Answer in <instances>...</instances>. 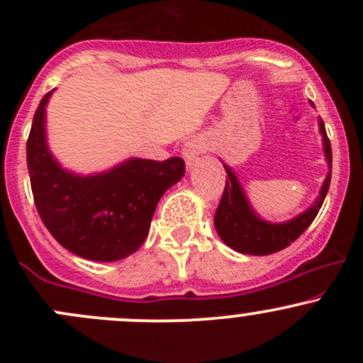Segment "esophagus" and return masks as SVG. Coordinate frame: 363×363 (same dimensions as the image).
<instances>
[{
    "instance_id": "34e87169",
    "label": "esophagus",
    "mask_w": 363,
    "mask_h": 363,
    "mask_svg": "<svg viewBox=\"0 0 363 363\" xmlns=\"http://www.w3.org/2000/svg\"><path fill=\"white\" fill-rule=\"evenodd\" d=\"M203 149H205L203 138L195 137V138H189V140L186 142L184 147H182V158L186 160V164H188V168H191L193 164H195L196 158L202 155Z\"/></svg>"
}]
</instances>
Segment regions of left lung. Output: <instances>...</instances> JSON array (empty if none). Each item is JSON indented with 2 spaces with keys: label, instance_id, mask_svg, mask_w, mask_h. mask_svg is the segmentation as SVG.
Segmentation results:
<instances>
[{
  "label": "left lung",
  "instance_id": "obj_1",
  "mask_svg": "<svg viewBox=\"0 0 363 363\" xmlns=\"http://www.w3.org/2000/svg\"><path fill=\"white\" fill-rule=\"evenodd\" d=\"M318 126H320L321 140H323V152L328 164V174L320 189V196L314 200V203L303 212H300L298 216H295L294 219H290V221L272 223L259 218L255 212V208L251 207L246 191L240 186V181L235 175V172L228 164L223 163L226 174H228V179H226L221 202L216 208L214 226L218 235L221 237V240L226 246L232 247L233 251L242 252V255H272V252H277L290 246L294 240L298 239L306 232L307 226L313 223L318 211L323 205L332 177L330 140L327 137L321 117L318 119Z\"/></svg>",
  "mask_w": 363,
  "mask_h": 363
}]
</instances>
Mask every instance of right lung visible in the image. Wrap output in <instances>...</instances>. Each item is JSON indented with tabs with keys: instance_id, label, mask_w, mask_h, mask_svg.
<instances>
[{
	"instance_id": "obj_1",
	"label": "right lung",
	"mask_w": 363,
	"mask_h": 363,
	"mask_svg": "<svg viewBox=\"0 0 363 363\" xmlns=\"http://www.w3.org/2000/svg\"><path fill=\"white\" fill-rule=\"evenodd\" d=\"M33 117L28 170L36 211L50 235L73 255L117 262L144 244L152 214L168 188L184 175V161L130 158L98 174H75L60 164L47 144V104Z\"/></svg>"
}]
</instances>
